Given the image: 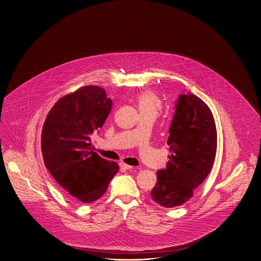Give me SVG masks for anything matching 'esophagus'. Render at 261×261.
<instances>
[{"instance_id": "1", "label": "esophagus", "mask_w": 261, "mask_h": 261, "mask_svg": "<svg viewBox=\"0 0 261 261\" xmlns=\"http://www.w3.org/2000/svg\"><path fill=\"white\" fill-rule=\"evenodd\" d=\"M120 166H121V168L124 169V170H131V169H134L133 166L128 165V164H125V163H121Z\"/></svg>"}]
</instances>
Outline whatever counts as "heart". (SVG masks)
<instances>
[{"label": "heart", "mask_w": 261, "mask_h": 261, "mask_svg": "<svg viewBox=\"0 0 261 261\" xmlns=\"http://www.w3.org/2000/svg\"><path fill=\"white\" fill-rule=\"evenodd\" d=\"M136 105L140 111V116H153L159 115L162 102L158 96L150 91H143L136 97Z\"/></svg>", "instance_id": "obj_1"}]
</instances>
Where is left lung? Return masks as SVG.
Here are the masks:
<instances>
[{
	"label": "left lung",
	"mask_w": 261,
	"mask_h": 261,
	"mask_svg": "<svg viewBox=\"0 0 261 261\" xmlns=\"http://www.w3.org/2000/svg\"><path fill=\"white\" fill-rule=\"evenodd\" d=\"M169 134L170 160L166 170L156 172L151 195L155 203L172 208L193 196L213 165L217 129L208 106L194 94L180 96Z\"/></svg>",
	"instance_id": "1"
}]
</instances>
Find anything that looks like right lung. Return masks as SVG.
I'll return each mask as SVG.
<instances>
[{"label":"right lung","instance_id":"add662e5","mask_svg":"<svg viewBox=\"0 0 261 261\" xmlns=\"http://www.w3.org/2000/svg\"><path fill=\"white\" fill-rule=\"evenodd\" d=\"M111 108L105 89L84 86L55 103L42 127L45 167L64 191L81 203L102 197L119 171V164L102 159L90 142Z\"/></svg>","mask_w":261,"mask_h":261}]
</instances>
